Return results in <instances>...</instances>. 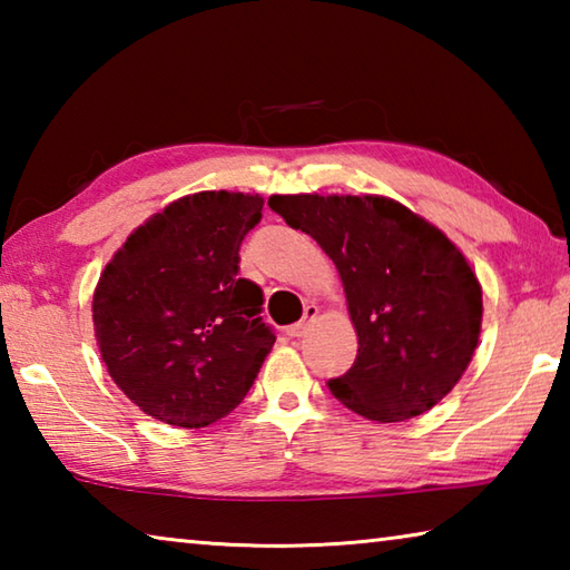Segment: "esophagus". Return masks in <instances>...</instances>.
Instances as JSON below:
<instances>
[{
    "label": "esophagus",
    "mask_w": 570,
    "mask_h": 570,
    "mask_svg": "<svg viewBox=\"0 0 570 570\" xmlns=\"http://www.w3.org/2000/svg\"><path fill=\"white\" fill-rule=\"evenodd\" d=\"M316 314H320V308H316L314 304H308V306L304 308V320L288 326L286 334H288V336H304V334L308 332V326H312V322L316 320Z\"/></svg>",
    "instance_id": "esophagus-1"
}]
</instances>
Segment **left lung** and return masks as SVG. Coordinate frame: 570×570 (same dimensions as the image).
<instances>
[{"mask_svg": "<svg viewBox=\"0 0 570 570\" xmlns=\"http://www.w3.org/2000/svg\"><path fill=\"white\" fill-rule=\"evenodd\" d=\"M288 226L324 248L342 276L360 340L352 370L330 380L344 407L404 422L455 387L475 354L482 288L462 250L384 196H272Z\"/></svg>", "mask_w": 570, "mask_h": 570, "instance_id": "1", "label": "left lung"}]
</instances>
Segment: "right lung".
<instances>
[{
  "mask_svg": "<svg viewBox=\"0 0 570 570\" xmlns=\"http://www.w3.org/2000/svg\"><path fill=\"white\" fill-rule=\"evenodd\" d=\"M264 198L200 190L153 214L115 250L92 294V324L112 382L173 428L236 410L276 342L264 294L238 278L240 240Z\"/></svg>",
  "mask_w": 570,
  "mask_h": 570,
  "instance_id": "obj_1",
  "label": "right lung"
}]
</instances>
